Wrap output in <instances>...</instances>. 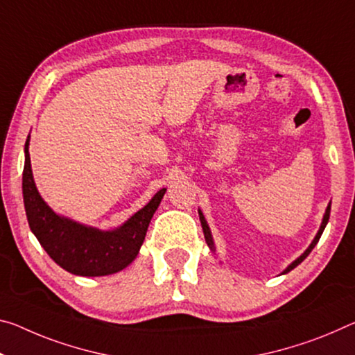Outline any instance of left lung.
Instances as JSON below:
<instances>
[{"label":"left lung","instance_id":"8db88e82","mask_svg":"<svg viewBox=\"0 0 355 355\" xmlns=\"http://www.w3.org/2000/svg\"><path fill=\"white\" fill-rule=\"evenodd\" d=\"M331 204V202H330ZM330 204L327 205V208H325V213H324V218H322V223H320V227H319V230H318V234H316V237H314V240L311 241V245L308 246V248L303 251V254L302 256H299L295 259L294 262L292 263H289L288 267H286L284 270H283V273L281 275H284V273H288V272H291L292 268H295L297 266H299V263H302L303 261H305L306 259V256L309 254V252L313 251V248L314 246L318 245V241H319V239H320V235H322V232H324V229H325V226H327V223H329V218H330ZM199 218H200V224H202V229H204V237H205V241H207V245H208V248H210L213 252H215V241H213V237H211V230H210V227H208V224H207V219H205V216H204V213H202V210L199 208Z\"/></svg>","mask_w":355,"mask_h":355}]
</instances>
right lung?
<instances>
[{
    "instance_id": "right-lung-1",
    "label": "right lung",
    "mask_w": 355,
    "mask_h": 355,
    "mask_svg": "<svg viewBox=\"0 0 355 355\" xmlns=\"http://www.w3.org/2000/svg\"><path fill=\"white\" fill-rule=\"evenodd\" d=\"M30 136L25 142L24 202L31 232L47 254L66 272L78 277H105L126 268L137 257L148 224L164 198L166 188L157 191L147 205L115 229L85 226L55 213L41 198L33 178Z\"/></svg>"
}]
</instances>
